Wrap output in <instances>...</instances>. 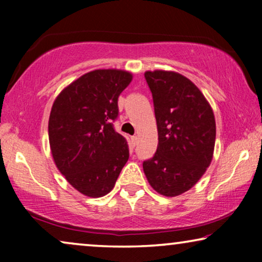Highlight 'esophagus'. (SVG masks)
Listing matches in <instances>:
<instances>
[{
    "instance_id": "1",
    "label": "esophagus",
    "mask_w": 262,
    "mask_h": 262,
    "mask_svg": "<svg viewBox=\"0 0 262 262\" xmlns=\"http://www.w3.org/2000/svg\"><path fill=\"white\" fill-rule=\"evenodd\" d=\"M131 143H132V145L134 146H136L138 144V137L137 136H132L131 137Z\"/></svg>"
}]
</instances>
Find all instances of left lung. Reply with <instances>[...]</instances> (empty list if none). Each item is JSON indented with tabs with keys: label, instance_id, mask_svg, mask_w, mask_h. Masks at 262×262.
<instances>
[{
	"label": "left lung",
	"instance_id": "8db88e82",
	"mask_svg": "<svg viewBox=\"0 0 262 262\" xmlns=\"http://www.w3.org/2000/svg\"><path fill=\"white\" fill-rule=\"evenodd\" d=\"M152 94L159 144L152 159L143 162L151 187L177 196L191 189L213 157L216 121L199 88L175 71H145Z\"/></svg>",
	"mask_w": 262,
	"mask_h": 262
}]
</instances>
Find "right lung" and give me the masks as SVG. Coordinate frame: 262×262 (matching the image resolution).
I'll list each match as a JSON object with an SVG mask.
<instances>
[{
    "mask_svg": "<svg viewBox=\"0 0 262 262\" xmlns=\"http://www.w3.org/2000/svg\"><path fill=\"white\" fill-rule=\"evenodd\" d=\"M132 74L93 70L63 89L53 102L49 141L57 168L82 194L100 198L112 191L128 160V146L114 130L118 98Z\"/></svg>",
    "mask_w": 262,
    "mask_h": 262,
    "instance_id": "right-lung-1",
    "label": "right lung"
}]
</instances>
